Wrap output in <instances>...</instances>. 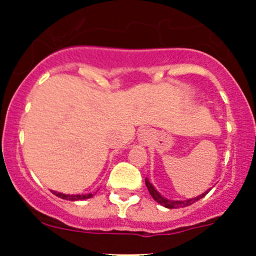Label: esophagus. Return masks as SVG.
<instances>
[{
  "label": "esophagus",
  "instance_id": "esophagus-1",
  "mask_svg": "<svg viewBox=\"0 0 256 256\" xmlns=\"http://www.w3.org/2000/svg\"><path fill=\"white\" fill-rule=\"evenodd\" d=\"M152 138H154V134H152V131L147 130V128H144V130H141L140 132H138V140L141 144H144V146H147V144L151 142Z\"/></svg>",
  "mask_w": 256,
  "mask_h": 256
}]
</instances>
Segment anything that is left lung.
<instances>
[{"label": "left lung", "instance_id": "left-lung-1", "mask_svg": "<svg viewBox=\"0 0 256 256\" xmlns=\"http://www.w3.org/2000/svg\"><path fill=\"white\" fill-rule=\"evenodd\" d=\"M144 183H146V187H147V190H148L150 194L152 196V198H154L157 203H160L161 206H164V207L170 208V209L187 207V206H190V204H193V203L197 202V200H200V198H203L208 193V190H207V192H204L203 194L198 196V197H194V198H190V200H167V198L162 197V196L157 192L156 188H154V186L150 183V180H147V178H144Z\"/></svg>", "mask_w": 256, "mask_h": 256}]
</instances>
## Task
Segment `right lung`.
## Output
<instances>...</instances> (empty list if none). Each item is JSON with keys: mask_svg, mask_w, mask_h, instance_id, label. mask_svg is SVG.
Instances as JSON below:
<instances>
[{"mask_svg": "<svg viewBox=\"0 0 256 256\" xmlns=\"http://www.w3.org/2000/svg\"><path fill=\"white\" fill-rule=\"evenodd\" d=\"M53 194H56V197L62 198V200H88V198H92V193H89V194H64V193H59L56 192V190H52Z\"/></svg>", "mask_w": 256, "mask_h": 256, "instance_id": "add662e5", "label": "right lung"}]
</instances>
